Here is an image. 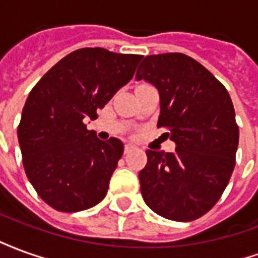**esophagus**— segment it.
<instances>
[{
  "mask_svg": "<svg viewBox=\"0 0 258 258\" xmlns=\"http://www.w3.org/2000/svg\"><path fill=\"white\" fill-rule=\"evenodd\" d=\"M135 149H137V146L133 145V144H127V145L124 146V152H125V153H130V152L135 151Z\"/></svg>",
  "mask_w": 258,
  "mask_h": 258,
  "instance_id": "obj_1",
  "label": "esophagus"
}]
</instances>
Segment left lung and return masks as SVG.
Here are the masks:
<instances>
[{
    "label": "left lung",
    "instance_id": "obj_1",
    "mask_svg": "<svg viewBox=\"0 0 258 258\" xmlns=\"http://www.w3.org/2000/svg\"><path fill=\"white\" fill-rule=\"evenodd\" d=\"M137 80L160 94L157 127H166L175 152L148 149L141 194L159 216L194 221L221 198L235 168L239 127L231 96L213 74L184 53L144 58Z\"/></svg>",
    "mask_w": 258,
    "mask_h": 258
}]
</instances>
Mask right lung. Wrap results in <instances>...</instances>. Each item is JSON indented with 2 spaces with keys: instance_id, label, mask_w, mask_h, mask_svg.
<instances>
[{
  "instance_id": "1",
  "label": "right lung",
  "mask_w": 258,
  "mask_h": 258,
  "mask_svg": "<svg viewBox=\"0 0 258 258\" xmlns=\"http://www.w3.org/2000/svg\"><path fill=\"white\" fill-rule=\"evenodd\" d=\"M142 59L105 48H81L60 59L30 91L18 140L26 175L47 205L63 213L87 210L107 194L124 145L98 140L87 118L133 79Z\"/></svg>"
}]
</instances>
